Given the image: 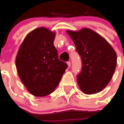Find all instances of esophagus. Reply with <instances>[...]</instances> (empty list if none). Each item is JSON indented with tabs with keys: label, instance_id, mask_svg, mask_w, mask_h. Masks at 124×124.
<instances>
[{
	"label": "esophagus",
	"instance_id": "esophagus-1",
	"mask_svg": "<svg viewBox=\"0 0 124 124\" xmlns=\"http://www.w3.org/2000/svg\"><path fill=\"white\" fill-rule=\"evenodd\" d=\"M67 64H68V66L69 68H70L71 67V62H67Z\"/></svg>",
	"mask_w": 124,
	"mask_h": 124
}]
</instances>
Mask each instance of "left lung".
I'll list each match as a JSON object with an SVG mask.
<instances>
[{
    "mask_svg": "<svg viewBox=\"0 0 124 124\" xmlns=\"http://www.w3.org/2000/svg\"><path fill=\"white\" fill-rule=\"evenodd\" d=\"M67 32L81 56L82 67L77 76L80 88L87 94L100 92L113 75L117 60L115 51L105 39L90 29Z\"/></svg>",
    "mask_w": 124,
    "mask_h": 124,
    "instance_id": "left-lung-1",
    "label": "left lung"
}]
</instances>
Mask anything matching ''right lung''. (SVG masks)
Masks as SVG:
<instances>
[{
  "instance_id": "right-lung-1",
  "label": "right lung",
  "mask_w": 124,
  "mask_h": 124,
  "mask_svg": "<svg viewBox=\"0 0 124 124\" xmlns=\"http://www.w3.org/2000/svg\"><path fill=\"white\" fill-rule=\"evenodd\" d=\"M55 33L39 28L24 39L16 54V70L21 81L36 96L51 94L58 86L68 64L58 58L53 44Z\"/></svg>"
}]
</instances>
